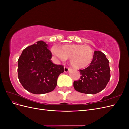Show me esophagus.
I'll return each mask as SVG.
<instances>
[{"mask_svg": "<svg viewBox=\"0 0 129 129\" xmlns=\"http://www.w3.org/2000/svg\"><path fill=\"white\" fill-rule=\"evenodd\" d=\"M71 69V68H69V67H64V72H66V73H67L69 71H70V70Z\"/></svg>", "mask_w": 129, "mask_h": 129, "instance_id": "1", "label": "esophagus"}]
</instances>
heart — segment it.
<instances>
[{"label": "heart", "mask_w": 129, "mask_h": 129, "mask_svg": "<svg viewBox=\"0 0 129 129\" xmlns=\"http://www.w3.org/2000/svg\"><path fill=\"white\" fill-rule=\"evenodd\" d=\"M52 52L61 60L64 61L69 58L73 67L82 69L91 63L93 57V52L90 47L77 44H66L60 47L53 48Z\"/></svg>", "instance_id": "b5f03b06"}]
</instances>
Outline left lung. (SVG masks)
<instances>
[{"label":"left lung","mask_w":129,"mask_h":129,"mask_svg":"<svg viewBox=\"0 0 129 129\" xmlns=\"http://www.w3.org/2000/svg\"><path fill=\"white\" fill-rule=\"evenodd\" d=\"M80 79L74 82L76 91L87 94H95L105 88L110 79L109 60L101 51H95L90 65L80 69Z\"/></svg>","instance_id":"left-lung-1"}]
</instances>
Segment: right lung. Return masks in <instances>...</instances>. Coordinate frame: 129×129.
<instances>
[{"mask_svg":"<svg viewBox=\"0 0 129 129\" xmlns=\"http://www.w3.org/2000/svg\"><path fill=\"white\" fill-rule=\"evenodd\" d=\"M43 41L27 47L18 59V74L20 82L26 90L42 94L54 90L57 77L64 72L63 66L53 63L51 52Z\"/></svg>","mask_w":129,"mask_h":129,"instance_id":"1","label":"right lung"}]
</instances>
